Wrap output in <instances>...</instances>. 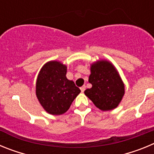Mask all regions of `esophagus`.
Wrapping results in <instances>:
<instances>
[{"mask_svg":"<svg viewBox=\"0 0 154 154\" xmlns=\"http://www.w3.org/2000/svg\"><path fill=\"white\" fill-rule=\"evenodd\" d=\"M80 89H81V91H82V92H83L85 90V85H83V86H82L81 88H80Z\"/></svg>","mask_w":154,"mask_h":154,"instance_id":"esophagus-1","label":"esophagus"}]
</instances>
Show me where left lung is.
Listing matches in <instances>:
<instances>
[{"instance_id":"1","label":"left lung","mask_w":154,"mask_h":154,"mask_svg":"<svg viewBox=\"0 0 154 154\" xmlns=\"http://www.w3.org/2000/svg\"><path fill=\"white\" fill-rule=\"evenodd\" d=\"M89 82L92 86L85 89V96L99 109H113L122 100L124 85L113 65L107 61L92 65Z\"/></svg>"}]
</instances>
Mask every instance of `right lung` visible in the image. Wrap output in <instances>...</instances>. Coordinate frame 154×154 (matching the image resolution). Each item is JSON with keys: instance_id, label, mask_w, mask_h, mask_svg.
I'll return each mask as SVG.
<instances>
[{"instance_id": "right-lung-1", "label": "right lung", "mask_w": 154, "mask_h": 154, "mask_svg": "<svg viewBox=\"0 0 154 154\" xmlns=\"http://www.w3.org/2000/svg\"><path fill=\"white\" fill-rule=\"evenodd\" d=\"M66 66L58 62H50L42 67L36 84V95L48 113L65 112L81 90L74 82L66 78Z\"/></svg>"}]
</instances>
